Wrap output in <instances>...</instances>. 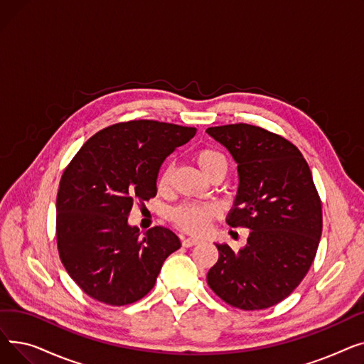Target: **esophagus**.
<instances>
[{
	"label": "esophagus",
	"instance_id": "esophagus-1",
	"mask_svg": "<svg viewBox=\"0 0 364 364\" xmlns=\"http://www.w3.org/2000/svg\"><path fill=\"white\" fill-rule=\"evenodd\" d=\"M181 243H183L184 247H190V246H195V245L200 243V240L196 239V237H183Z\"/></svg>",
	"mask_w": 364,
	"mask_h": 364
}]
</instances>
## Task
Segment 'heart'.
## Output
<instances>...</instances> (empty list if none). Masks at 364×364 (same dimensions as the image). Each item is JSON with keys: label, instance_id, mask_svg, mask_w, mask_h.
Masks as SVG:
<instances>
[{"label": "heart", "instance_id": "heart-1", "mask_svg": "<svg viewBox=\"0 0 364 364\" xmlns=\"http://www.w3.org/2000/svg\"><path fill=\"white\" fill-rule=\"evenodd\" d=\"M196 162L203 174L211 178L214 174H224L227 172V161L220 151L214 149H202L196 153ZM172 174L171 165L164 166L158 180L159 190H165L169 186ZM217 217V209L211 205L202 203H183L171 211V218L174 224L187 233L199 235L203 233L211 225Z\"/></svg>", "mask_w": 364, "mask_h": 364}]
</instances>
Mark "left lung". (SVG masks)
Listing matches in <instances>:
<instances>
[{
	"label": "left lung",
	"instance_id": "left-lung-1",
	"mask_svg": "<svg viewBox=\"0 0 364 364\" xmlns=\"http://www.w3.org/2000/svg\"><path fill=\"white\" fill-rule=\"evenodd\" d=\"M206 132L237 164L239 190L227 223L251 230L239 252L217 243L208 284L232 307H273L302 282L318 247L321 200L310 166L296 146L261 127L232 124Z\"/></svg>",
	"mask_w": 364,
	"mask_h": 364
}]
</instances>
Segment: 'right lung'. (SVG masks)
<instances>
[{
    "instance_id": "obj_1",
    "label": "right lung",
    "mask_w": 364,
    "mask_h": 364,
    "mask_svg": "<svg viewBox=\"0 0 364 364\" xmlns=\"http://www.w3.org/2000/svg\"><path fill=\"white\" fill-rule=\"evenodd\" d=\"M195 134L193 127L149 119L119 122L94 134L66 166L55 203L57 250L92 299L113 307L141 299L181 246L165 227L141 236L128 215L134 202L156 196L162 162Z\"/></svg>"
}]
</instances>
